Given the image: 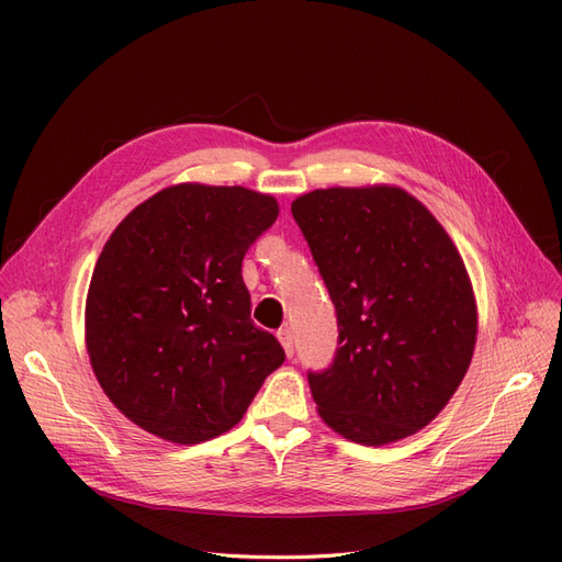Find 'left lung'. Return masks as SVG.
Returning a JSON list of instances; mask_svg holds the SVG:
<instances>
[{
    "instance_id": "8db88e82",
    "label": "left lung",
    "mask_w": 562,
    "mask_h": 562,
    "mask_svg": "<svg viewBox=\"0 0 562 562\" xmlns=\"http://www.w3.org/2000/svg\"><path fill=\"white\" fill-rule=\"evenodd\" d=\"M279 201L182 182L133 209L95 262L83 312L93 375L112 405L168 443L241 422L285 353L250 321L241 262Z\"/></svg>"
}]
</instances>
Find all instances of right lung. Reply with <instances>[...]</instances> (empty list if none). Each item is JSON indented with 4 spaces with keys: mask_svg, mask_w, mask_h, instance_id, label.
Masks as SVG:
<instances>
[{
    "mask_svg": "<svg viewBox=\"0 0 562 562\" xmlns=\"http://www.w3.org/2000/svg\"><path fill=\"white\" fill-rule=\"evenodd\" d=\"M337 314L333 366L310 375L316 413L361 446L422 431L471 366L479 307L443 225L401 187H328L293 201Z\"/></svg>",
    "mask_w": 562,
    "mask_h": 562,
    "instance_id": "obj_1",
    "label": "right lung"
}]
</instances>
